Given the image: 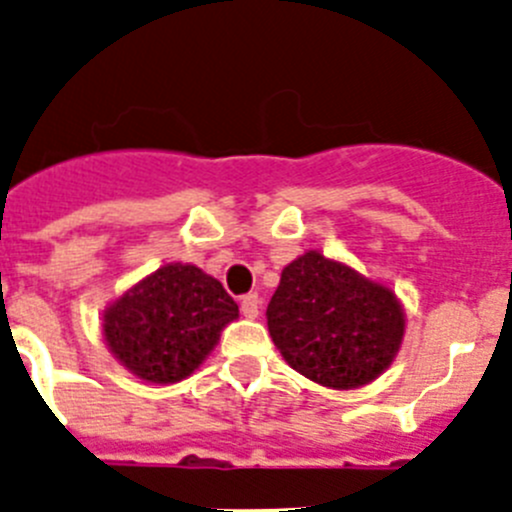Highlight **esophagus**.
I'll list each match as a JSON object with an SVG mask.
<instances>
[{
    "label": "esophagus",
    "instance_id": "1",
    "mask_svg": "<svg viewBox=\"0 0 512 512\" xmlns=\"http://www.w3.org/2000/svg\"><path fill=\"white\" fill-rule=\"evenodd\" d=\"M239 308H242V316H247V319H257V313H260V298H257L255 293L242 296L239 298Z\"/></svg>",
    "mask_w": 512,
    "mask_h": 512
}]
</instances>
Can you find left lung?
<instances>
[{
	"instance_id": "1",
	"label": "left lung",
	"mask_w": 512,
	"mask_h": 512,
	"mask_svg": "<svg viewBox=\"0 0 512 512\" xmlns=\"http://www.w3.org/2000/svg\"><path fill=\"white\" fill-rule=\"evenodd\" d=\"M265 316L285 362L331 390L377 380L405 334L395 290L316 250L283 267Z\"/></svg>"
}]
</instances>
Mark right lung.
<instances>
[{
	"instance_id": "add662e5",
	"label": "right lung",
	"mask_w": 512,
	"mask_h": 512,
	"mask_svg": "<svg viewBox=\"0 0 512 512\" xmlns=\"http://www.w3.org/2000/svg\"><path fill=\"white\" fill-rule=\"evenodd\" d=\"M237 316V303L219 280L188 262H168L109 303L101 334L132 375L170 385L204 365Z\"/></svg>"
}]
</instances>
